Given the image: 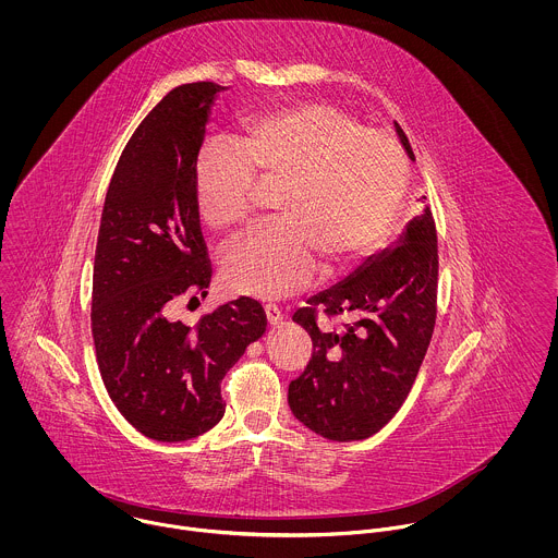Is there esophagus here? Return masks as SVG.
Listing matches in <instances>:
<instances>
[{
  "mask_svg": "<svg viewBox=\"0 0 558 558\" xmlns=\"http://www.w3.org/2000/svg\"><path fill=\"white\" fill-rule=\"evenodd\" d=\"M264 314H266V319H268L270 326H277V324H281V319H283V314H281V310H279L277 305H266V307H264Z\"/></svg>",
  "mask_w": 558,
  "mask_h": 558,
  "instance_id": "obj_1",
  "label": "esophagus"
}]
</instances>
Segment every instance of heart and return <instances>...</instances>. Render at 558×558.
<instances>
[{
  "mask_svg": "<svg viewBox=\"0 0 558 558\" xmlns=\"http://www.w3.org/2000/svg\"><path fill=\"white\" fill-rule=\"evenodd\" d=\"M253 173L286 182L277 228L255 230L228 253L230 290L279 299L318 270L365 257L387 236L405 189L398 144L319 100L244 120L239 137H215L197 160L193 197L204 223L228 232L253 210Z\"/></svg>",
  "mask_w": 558,
  "mask_h": 558,
  "instance_id": "heart-1",
  "label": "heart"
}]
</instances>
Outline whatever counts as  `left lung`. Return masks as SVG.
<instances>
[{"instance_id": "1", "label": "left lung", "mask_w": 558, "mask_h": 558, "mask_svg": "<svg viewBox=\"0 0 558 558\" xmlns=\"http://www.w3.org/2000/svg\"><path fill=\"white\" fill-rule=\"evenodd\" d=\"M396 133L414 162L398 122ZM436 228L429 206H423L396 242L294 314L314 341L310 365L288 389L294 416L339 442L380 432L408 398L425 359L436 322ZM318 311L343 315L347 324L339 331L322 329Z\"/></svg>"}]
</instances>
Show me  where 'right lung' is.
<instances>
[{
	"label": "right lung",
	"instance_id": "1",
	"mask_svg": "<svg viewBox=\"0 0 558 558\" xmlns=\"http://www.w3.org/2000/svg\"><path fill=\"white\" fill-rule=\"evenodd\" d=\"M228 87H173L116 165L102 206L92 279V337L116 408L144 436L180 442L226 412L221 380L266 330L257 301L240 296L195 328L167 318L182 294L206 296L213 268L193 197L197 155Z\"/></svg>",
	"mask_w": 558,
	"mask_h": 558
}]
</instances>
